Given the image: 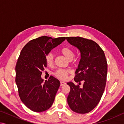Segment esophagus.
<instances>
[{"instance_id":"obj_1","label":"esophagus","mask_w":124,"mask_h":124,"mask_svg":"<svg viewBox=\"0 0 124 124\" xmlns=\"http://www.w3.org/2000/svg\"><path fill=\"white\" fill-rule=\"evenodd\" d=\"M66 83L63 82V81H61V82H60V86H63V85H66Z\"/></svg>"}]
</instances>
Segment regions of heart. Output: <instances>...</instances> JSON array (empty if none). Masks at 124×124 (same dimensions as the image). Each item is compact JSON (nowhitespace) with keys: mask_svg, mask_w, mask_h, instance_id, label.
Returning a JSON list of instances; mask_svg holds the SVG:
<instances>
[{"mask_svg":"<svg viewBox=\"0 0 124 124\" xmlns=\"http://www.w3.org/2000/svg\"><path fill=\"white\" fill-rule=\"evenodd\" d=\"M61 52L69 61H72L74 57L75 54L72 48L69 46H64L61 50ZM46 62L48 66L52 67L54 64V56L52 52H50L46 54L45 56ZM70 73V70L66 69H58L54 73V75L58 79H66L68 75Z\"/></svg>","mask_w":124,"mask_h":124,"instance_id":"1","label":"heart"}]
</instances>
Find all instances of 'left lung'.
Returning <instances> with one entry per match:
<instances>
[{
  "instance_id": "obj_1",
  "label": "left lung",
  "mask_w": 124,
  "mask_h": 124,
  "mask_svg": "<svg viewBox=\"0 0 124 124\" xmlns=\"http://www.w3.org/2000/svg\"><path fill=\"white\" fill-rule=\"evenodd\" d=\"M66 39L79 50L81 56L74 78L78 84L67 83L70 87L67 102L73 112L85 114L93 109L101 99L106 84L107 62L103 50L95 41L79 37Z\"/></svg>"
}]
</instances>
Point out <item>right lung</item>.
I'll use <instances>...</instances> for the list:
<instances>
[{
    "mask_svg": "<svg viewBox=\"0 0 124 124\" xmlns=\"http://www.w3.org/2000/svg\"><path fill=\"white\" fill-rule=\"evenodd\" d=\"M65 39L42 36L29 41L21 51L16 65L15 81L21 100L33 112H44L53 104L60 81L50 76L43 82L41 75L47 67L46 54Z\"/></svg>",
    "mask_w": 124,
    "mask_h": 124,
    "instance_id": "right-lung-1",
    "label": "right lung"
}]
</instances>
